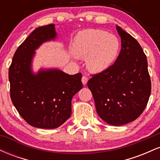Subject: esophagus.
Segmentation results:
<instances>
[{"label":"esophagus","instance_id":"esophagus-1","mask_svg":"<svg viewBox=\"0 0 160 160\" xmlns=\"http://www.w3.org/2000/svg\"><path fill=\"white\" fill-rule=\"evenodd\" d=\"M88 80H89V79H88L87 77H86V76H82V79H81L82 84H83V85H86V84L87 83Z\"/></svg>","mask_w":160,"mask_h":160}]
</instances>
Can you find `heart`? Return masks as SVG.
Listing matches in <instances>:
<instances>
[{
	"label": "heart",
	"instance_id": "1",
	"mask_svg": "<svg viewBox=\"0 0 160 160\" xmlns=\"http://www.w3.org/2000/svg\"><path fill=\"white\" fill-rule=\"evenodd\" d=\"M121 43L114 34L99 29H86L75 38L73 52L80 58H86L92 72L99 73L108 69L118 56Z\"/></svg>",
	"mask_w": 160,
	"mask_h": 160
}]
</instances>
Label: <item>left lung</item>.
I'll return each instance as SVG.
<instances>
[{
	"label": "left lung",
	"mask_w": 160,
	"mask_h": 160,
	"mask_svg": "<svg viewBox=\"0 0 160 160\" xmlns=\"http://www.w3.org/2000/svg\"><path fill=\"white\" fill-rule=\"evenodd\" d=\"M117 30L122 47L117 60L87 82L98 116L112 126L136 120L144 111L151 92L148 61L141 45L120 26Z\"/></svg>",
	"instance_id": "1"
}]
</instances>
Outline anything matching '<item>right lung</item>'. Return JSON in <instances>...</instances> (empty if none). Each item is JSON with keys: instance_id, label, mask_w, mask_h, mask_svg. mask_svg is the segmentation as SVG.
Returning <instances> with one entry per match:
<instances>
[{"instance_id": "right-lung-1", "label": "right lung", "mask_w": 160, "mask_h": 160, "mask_svg": "<svg viewBox=\"0 0 160 160\" xmlns=\"http://www.w3.org/2000/svg\"><path fill=\"white\" fill-rule=\"evenodd\" d=\"M56 37L55 25L37 28L16 49L9 68L10 98L22 117L41 128L60 126L71 115V99L82 88V74L58 69L32 71L36 49Z\"/></svg>"}]
</instances>
